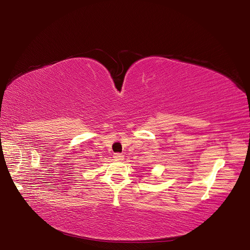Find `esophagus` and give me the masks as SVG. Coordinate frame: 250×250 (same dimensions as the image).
Listing matches in <instances>:
<instances>
[{"label":"esophagus","mask_w":250,"mask_h":250,"mask_svg":"<svg viewBox=\"0 0 250 250\" xmlns=\"http://www.w3.org/2000/svg\"><path fill=\"white\" fill-rule=\"evenodd\" d=\"M113 158H115V161H117V162H121L124 160V155L122 153H115Z\"/></svg>","instance_id":"34e87169"}]
</instances>
